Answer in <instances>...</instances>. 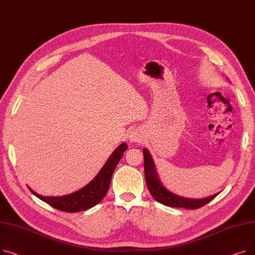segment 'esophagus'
<instances>
[{
    "mask_svg": "<svg viewBox=\"0 0 255 255\" xmlns=\"http://www.w3.org/2000/svg\"><path fill=\"white\" fill-rule=\"evenodd\" d=\"M130 137H131V140H133V141H138L139 140L138 134H135V133H134V134H132Z\"/></svg>",
    "mask_w": 255,
    "mask_h": 255,
    "instance_id": "esophagus-1",
    "label": "esophagus"
}]
</instances>
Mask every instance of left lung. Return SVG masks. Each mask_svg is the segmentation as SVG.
Listing matches in <instances>:
<instances>
[{"instance_id": "left-lung-1", "label": "left lung", "mask_w": 255, "mask_h": 255, "mask_svg": "<svg viewBox=\"0 0 255 255\" xmlns=\"http://www.w3.org/2000/svg\"><path fill=\"white\" fill-rule=\"evenodd\" d=\"M142 152H143V158H144L143 165H144L145 183H146V186H148L150 193L157 200V202L171 208H184V209H189V210H196L209 204L211 200H213L219 194L217 193L215 195H212L204 199H190V198H184L169 192L167 189L164 188L158 179L155 165L150 153L145 149H142Z\"/></svg>"}]
</instances>
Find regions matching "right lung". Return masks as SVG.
Wrapping results in <instances>:
<instances>
[{"label": "right lung", "instance_id": "obj_1", "mask_svg": "<svg viewBox=\"0 0 255 255\" xmlns=\"http://www.w3.org/2000/svg\"><path fill=\"white\" fill-rule=\"evenodd\" d=\"M126 150L127 144L125 142L121 143L111 155V157L101 168L98 175L95 177V179L86 187H84L83 189H80L72 194L61 197H46L37 194L31 188L29 189L38 198L43 200V202L48 204L50 207L59 211L75 213L88 210L99 204L106 195L107 190L110 188L112 176L116 169V166L118 165Z\"/></svg>", "mask_w": 255, "mask_h": 255}]
</instances>
